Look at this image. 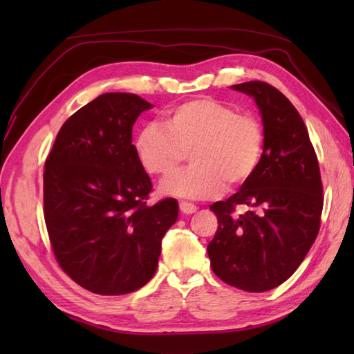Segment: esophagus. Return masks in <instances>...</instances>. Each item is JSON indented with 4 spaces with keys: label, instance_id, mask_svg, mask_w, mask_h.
I'll list each match as a JSON object with an SVG mask.
<instances>
[{
    "label": "esophagus",
    "instance_id": "1",
    "mask_svg": "<svg viewBox=\"0 0 354 354\" xmlns=\"http://www.w3.org/2000/svg\"><path fill=\"white\" fill-rule=\"evenodd\" d=\"M179 209H181L184 214H193L198 212V207L194 204H190V202L183 201V202H179Z\"/></svg>",
    "mask_w": 354,
    "mask_h": 354
}]
</instances>
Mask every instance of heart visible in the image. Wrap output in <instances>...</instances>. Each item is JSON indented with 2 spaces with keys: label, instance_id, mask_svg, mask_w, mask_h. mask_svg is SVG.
<instances>
[{
  "label": "heart",
  "instance_id": "b5f03b06",
  "mask_svg": "<svg viewBox=\"0 0 354 354\" xmlns=\"http://www.w3.org/2000/svg\"><path fill=\"white\" fill-rule=\"evenodd\" d=\"M263 145L265 132L257 117L201 97L170 109L164 126H142L135 138V153L147 173L164 178L190 152V167L165 179L161 192L176 198L209 199L225 185L232 189L250 181L260 165Z\"/></svg>",
  "mask_w": 354,
  "mask_h": 354
}]
</instances>
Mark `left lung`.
<instances>
[{"label": "left lung", "instance_id": "1", "mask_svg": "<svg viewBox=\"0 0 354 354\" xmlns=\"http://www.w3.org/2000/svg\"><path fill=\"white\" fill-rule=\"evenodd\" d=\"M232 89L254 97L265 132L255 175L227 201L209 205L217 231L207 251L213 272L246 292L284 283L317 239L324 205L317 153L309 132L288 97L266 82ZM239 206L247 212L236 213Z\"/></svg>", "mask_w": 354, "mask_h": 354}]
</instances>
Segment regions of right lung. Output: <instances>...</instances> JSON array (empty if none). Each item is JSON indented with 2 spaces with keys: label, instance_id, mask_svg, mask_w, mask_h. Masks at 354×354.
I'll return each mask as SVG.
<instances>
[{
  "label": "right lung",
  "instance_id": "obj_1",
  "mask_svg": "<svg viewBox=\"0 0 354 354\" xmlns=\"http://www.w3.org/2000/svg\"><path fill=\"white\" fill-rule=\"evenodd\" d=\"M150 108L135 94H102L66 120L45 160L53 254L73 281L99 295L142 288L178 219L175 199L147 205L152 181L132 145L135 120Z\"/></svg>",
  "mask_w": 354,
  "mask_h": 354
}]
</instances>
